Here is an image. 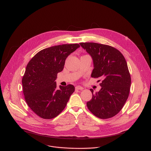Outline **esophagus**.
Instances as JSON below:
<instances>
[{
  "label": "esophagus",
  "mask_w": 151,
  "mask_h": 151,
  "mask_svg": "<svg viewBox=\"0 0 151 151\" xmlns=\"http://www.w3.org/2000/svg\"><path fill=\"white\" fill-rule=\"evenodd\" d=\"M84 88L81 86H77L76 87V90H83Z\"/></svg>",
  "instance_id": "obj_1"
}]
</instances>
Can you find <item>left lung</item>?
Here are the masks:
<instances>
[{
	"instance_id": "1",
	"label": "left lung",
	"mask_w": 151,
	"mask_h": 151,
	"mask_svg": "<svg viewBox=\"0 0 151 151\" xmlns=\"http://www.w3.org/2000/svg\"><path fill=\"white\" fill-rule=\"evenodd\" d=\"M80 44L93 60L91 77L102 80L99 91L93 93V90L90 89L93 96L87 103V107L97 117H112L121 110L130 91L131 78L125 58L119 50L107 45Z\"/></svg>"
}]
</instances>
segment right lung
Wrapping results in <instances>:
<instances>
[{"mask_svg":"<svg viewBox=\"0 0 151 151\" xmlns=\"http://www.w3.org/2000/svg\"><path fill=\"white\" fill-rule=\"evenodd\" d=\"M80 47L79 44H63L44 49L27 65L22 83L25 99L38 116L45 119L57 116L65 107L74 93L73 85L60 86L55 80L64 68L67 57Z\"/></svg>","mask_w":151,"mask_h":151,"instance_id":"right-lung-1","label":"right lung"}]
</instances>
